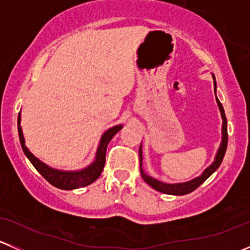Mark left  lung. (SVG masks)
<instances>
[{
    "instance_id": "8db88e82",
    "label": "left lung",
    "mask_w": 250,
    "mask_h": 250,
    "mask_svg": "<svg viewBox=\"0 0 250 250\" xmlns=\"http://www.w3.org/2000/svg\"><path fill=\"white\" fill-rule=\"evenodd\" d=\"M213 80H214V93H215V98H216V82H215V77H214V75H213ZM216 103H218L219 110H220V113H221V118H223V128H221V135H223V137H221V143L218 148V152H216L215 155V158H214V162L211 163L209 167H207L206 169L203 170V173L201 174L200 176H197V178L192 179V180L190 181H185V183L166 184L163 183V181H160L157 180V179L152 178V176L147 175V174L144 172L143 169V150H141V144H140V148H139L140 173L144 180H145L151 188H155V190L158 191V192L166 193V195H175V196L188 195V193L195 191L198 186L202 185L204 181H206L211 174L218 169L219 166H220L221 162H223V158L226 152V147H228V120H226L225 111H224L223 105H221V103L219 102L218 98H216Z\"/></svg>"
}]
</instances>
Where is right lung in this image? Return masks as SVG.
Here are the masks:
<instances>
[{
	"instance_id": "1",
	"label": "right lung",
	"mask_w": 250,
	"mask_h": 250,
	"mask_svg": "<svg viewBox=\"0 0 250 250\" xmlns=\"http://www.w3.org/2000/svg\"><path fill=\"white\" fill-rule=\"evenodd\" d=\"M122 125H117L111 127L107 129L104 134L100 138V143L98 145L97 155H95V160L90 163L88 167L83 168L81 170H60L55 169V168L49 167L46 163L40 161L39 158L35 157L29 148L25 145L24 135H22L21 125H20V113L18 117V133H19V140L21 144V148L26 157L29 158L30 162L32 163L37 172L41 174L44 179L53 186L62 190H75V188H84V186L90 185L94 183L102 174L103 169L105 166V156H106V147L109 145L110 140L112 139L113 135L116 133L120 132L122 129Z\"/></svg>"
}]
</instances>
